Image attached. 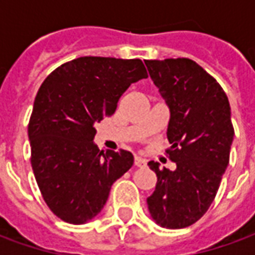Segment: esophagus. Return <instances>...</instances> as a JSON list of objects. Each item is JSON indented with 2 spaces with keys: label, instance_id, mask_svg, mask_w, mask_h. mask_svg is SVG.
<instances>
[{
  "label": "esophagus",
  "instance_id": "esophagus-1",
  "mask_svg": "<svg viewBox=\"0 0 255 255\" xmlns=\"http://www.w3.org/2000/svg\"><path fill=\"white\" fill-rule=\"evenodd\" d=\"M133 164H135V166H138V168H144L146 166V161L143 158H140V157H135Z\"/></svg>",
  "mask_w": 255,
  "mask_h": 255
}]
</instances>
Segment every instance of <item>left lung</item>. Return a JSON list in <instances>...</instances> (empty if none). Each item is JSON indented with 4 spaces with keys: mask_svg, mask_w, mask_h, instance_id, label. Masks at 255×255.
Here are the masks:
<instances>
[{
    "mask_svg": "<svg viewBox=\"0 0 255 255\" xmlns=\"http://www.w3.org/2000/svg\"><path fill=\"white\" fill-rule=\"evenodd\" d=\"M150 78L171 112L166 150L176 169H160L147 206L155 223L179 230L208 212L230 162L234 139L228 97L201 65L190 58L146 60Z\"/></svg>",
    "mask_w": 255,
    "mask_h": 255,
    "instance_id": "8db88e82",
    "label": "left lung"
}]
</instances>
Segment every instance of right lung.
Masks as SVG:
<instances>
[{
    "mask_svg": "<svg viewBox=\"0 0 255 255\" xmlns=\"http://www.w3.org/2000/svg\"><path fill=\"white\" fill-rule=\"evenodd\" d=\"M147 78L139 58L79 57L42 83L28 123L31 165L45 202L69 224L100 213L113 183L132 166L127 150H100L94 126L112 116L124 91Z\"/></svg>",
    "mask_w": 255,
    "mask_h": 255,
    "instance_id": "1",
    "label": "right lung"
}]
</instances>
